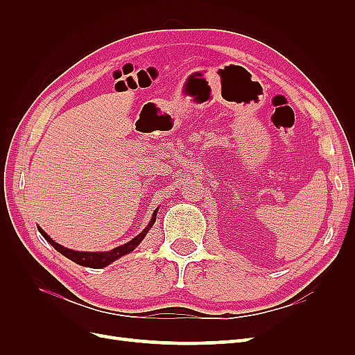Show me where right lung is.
<instances>
[{"instance_id": "1", "label": "right lung", "mask_w": 355, "mask_h": 355, "mask_svg": "<svg viewBox=\"0 0 355 355\" xmlns=\"http://www.w3.org/2000/svg\"><path fill=\"white\" fill-rule=\"evenodd\" d=\"M157 211H158V209L154 210V214H153L151 220H149L148 227L141 234L136 235V237L132 241H128V243H125L123 245H118V247H115V249L108 250V252H78V250L67 249V247H63V245H60L59 243H56L53 239H50L49 235L44 232V230H41L40 227H37V228H38V231H40V234L42 235V237H44L53 247H55V250H58L62 256H65L67 259L72 261L73 263H77V265H81V266H87V268H94V270H101V268H105V266L111 265L112 262L118 261V259H120V257H123V256H125L128 253H132L136 249V247L142 243V240L146 237L148 231L151 230L153 225L155 223Z\"/></svg>"}]
</instances>
